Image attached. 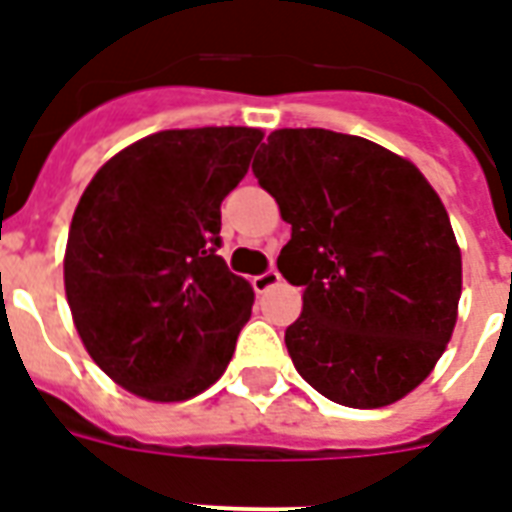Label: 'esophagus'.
Masks as SVG:
<instances>
[{"label":"esophagus","instance_id":"34e87169","mask_svg":"<svg viewBox=\"0 0 512 512\" xmlns=\"http://www.w3.org/2000/svg\"><path fill=\"white\" fill-rule=\"evenodd\" d=\"M279 284H282V276H279V271H273V268L252 279V287H255L257 295H263V292L273 290V287H279Z\"/></svg>","mask_w":512,"mask_h":512}]
</instances>
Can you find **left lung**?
<instances>
[{"label":"left lung","instance_id":"1","mask_svg":"<svg viewBox=\"0 0 512 512\" xmlns=\"http://www.w3.org/2000/svg\"><path fill=\"white\" fill-rule=\"evenodd\" d=\"M292 239L279 271L303 287L292 365L346 408L403 400L435 370L459 317L462 252L435 187L362 136L279 128L252 163Z\"/></svg>","mask_w":512,"mask_h":512}]
</instances>
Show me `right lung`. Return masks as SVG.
Here are the masks:
<instances>
[{
	"instance_id": "add662e5",
	"label": "right lung",
	"mask_w": 512,
	"mask_h": 512,
	"mask_svg": "<svg viewBox=\"0 0 512 512\" xmlns=\"http://www.w3.org/2000/svg\"><path fill=\"white\" fill-rule=\"evenodd\" d=\"M260 128L158 131L112 155L74 209L64 290L91 360L152 403H182L225 373L255 290L217 255L220 204Z\"/></svg>"
}]
</instances>
